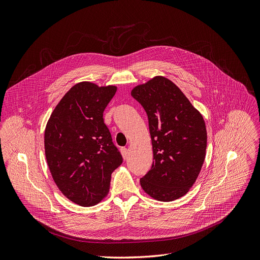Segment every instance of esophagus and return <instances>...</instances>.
Segmentation results:
<instances>
[{"mask_svg":"<svg viewBox=\"0 0 260 260\" xmlns=\"http://www.w3.org/2000/svg\"><path fill=\"white\" fill-rule=\"evenodd\" d=\"M121 152H122L123 158L126 160V159L128 158V148H126V147H122V149H121Z\"/></svg>","mask_w":260,"mask_h":260,"instance_id":"obj_1","label":"esophagus"}]
</instances>
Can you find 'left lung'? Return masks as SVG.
I'll return each mask as SVG.
<instances>
[{"label":"left lung","instance_id":"left-lung-1","mask_svg":"<svg viewBox=\"0 0 260 260\" xmlns=\"http://www.w3.org/2000/svg\"><path fill=\"white\" fill-rule=\"evenodd\" d=\"M131 95L147 115L154 160L140 185L154 200H177L193 185L205 160L204 119L182 91L162 76L134 87Z\"/></svg>","mask_w":260,"mask_h":260}]
</instances>
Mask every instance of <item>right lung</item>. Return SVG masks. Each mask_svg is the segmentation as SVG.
Masks as SVG:
<instances>
[{
  "instance_id": "1",
  "label": "right lung",
  "mask_w": 260,
  "mask_h": 260,
  "mask_svg": "<svg viewBox=\"0 0 260 260\" xmlns=\"http://www.w3.org/2000/svg\"><path fill=\"white\" fill-rule=\"evenodd\" d=\"M116 92V86L78 83L46 125L45 154L51 175L69 200L83 207L107 197L112 173L123 162L103 122V111Z\"/></svg>"
}]
</instances>
